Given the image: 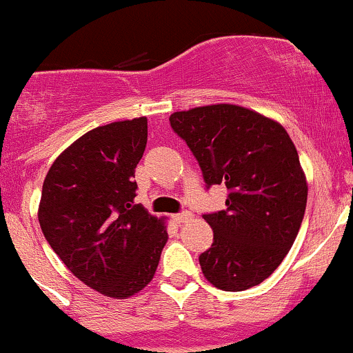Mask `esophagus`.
Wrapping results in <instances>:
<instances>
[{"label": "esophagus", "mask_w": 353, "mask_h": 353, "mask_svg": "<svg viewBox=\"0 0 353 353\" xmlns=\"http://www.w3.org/2000/svg\"><path fill=\"white\" fill-rule=\"evenodd\" d=\"M192 217V214L188 212V210H183V212H178V214H175V216H173V219H175V223H178V224H181V223H185V221H188Z\"/></svg>", "instance_id": "obj_1"}]
</instances>
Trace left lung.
I'll return each instance as SVG.
<instances>
[{
  "instance_id": "1",
  "label": "left lung",
  "mask_w": 353,
  "mask_h": 353,
  "mask_svg": "<svg viewBox=\"0 0 353 353\" xmlns=\"http://www.w3.org/2000/svg\"><path fill=\"white\" fill-rule=\"evenodd\" d=\"M170 125L187 143L205 187L226 185V209L203 214L214 243L199 256L203 277L238 292L282 263L303 223L307 185L284 127L238 105L175 112Z\"/></svg>"
}]
</instances>
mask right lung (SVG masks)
I'll return each mask as SVG.
<instances>
[{
  "label": "right lung",
  "mask_w": 353,
  "mask_h": 353,
  "mask_svg": "<svg viewBox=\"0 0 353 353\" xmlns=\"http://www.w3.org/2000/svg\"><path fill=\"white\" fill-rule=\"evenodd\" d=\"M148 119L97 127L52 163L39 223L50 248L86 285L125 299L151 282L168 232L165 219L134 203Z\"/></svg>",
  "instance_id": "add662e5"
}]
</instances>
